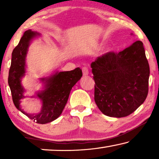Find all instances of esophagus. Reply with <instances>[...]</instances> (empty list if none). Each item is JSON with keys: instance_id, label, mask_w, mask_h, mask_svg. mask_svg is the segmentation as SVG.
Returning <instances> with one entry per match:
<instances>
[{"instance_id": "esophagus-1", "label": "esophagus", "mask_w": 159, "mask_h": 159, "mask_svg": "<svg viewBox=\"0 0 159 159\" xmlns=\"http://www.w3.org/2000/svg\"><path fill=\"white\" fill-rule=\"evenodd\" d=\"M88 74H89L88 69L87 68V67H83V68H82V75H83V76H84V77H85V76H88Z\"/></svg>"}]
</instances>
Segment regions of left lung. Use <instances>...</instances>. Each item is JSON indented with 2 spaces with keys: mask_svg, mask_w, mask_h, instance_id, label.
<instances>
[{
  "mask_svg": "<svg viewBox=\"0 0 159 159\" xmlns=\"http://www.w3.org/2000/svg\"><path fill=\"white\" fill-rule=\"evenodd\" d=\"M95 80V102L103 114L127 116L144 103L150 68L143 43L136 41L118 53L109 52L90 64Z\"/></svg>",
  "mask_w": 159,
  "mask_h": 159,
  "instance_id": "obj_1",
  "label": "left lung"
}]
</instances>
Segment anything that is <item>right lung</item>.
<instances>
[{
    "mask_svg": "<svg viewBox=\"0 0 159 159\" xmlns=\"http://www.w3.org/2000/svg\"><path fill=\"white\" fill-rule=\"evenodd\" d=\"M40 36L37 32L28 30L25 32L17 46L12 52L11 63L8 73V85L15 106L21 113L38 124H47L55 120L61 114L68 101L71 88L81 79L82 70L79 67L72 71H58L46 77L40 78L43 90L38 91L30 98H38L42 103L39 113L28 114L21 107V100L26 90L21 84V79L26 74V58L30 43L34 39Z\"/></svg>",
    "mask_w": 159,
    "mask_h": 159,
    "instance_id": "obj_1",
    "label": "right lung"
}]
</instances>
